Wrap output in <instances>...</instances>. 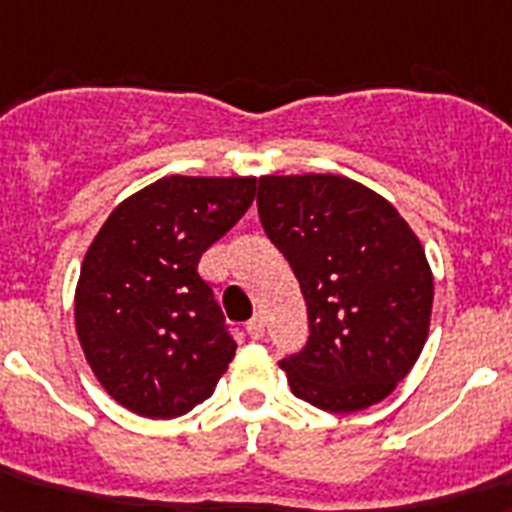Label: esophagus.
I'll return each mask as SVG.
<instances>
[{
    "label": "esophagus",
    "instance_id": "34e87169",
    "mask_svg": "<svg viewBox=\"0 0 512 512\" xmlns=\"http://www.w3.org/2000/svg\"><path fill=\"white\" fill-rule=\"evenodd\" d=\"M246 332L251 340H261L264 337V316H253L251 322L246 324Z\"/></svg>",
    "mask_w": 512,
    "mask_h": 512
}]
</instances>
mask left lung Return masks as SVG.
I'll use <instances>...</instances> for the list:
<instances>
[{
	"label": "left lung",
	"mask_w": 512,
	"mask_h": 512,
	"mask_svg": "<svg viewBox=\"0 0 512 512\" xmlns=\"http://www.w3.org/2000/svg\"><path fill=\"white\" fill-rule=\"evenodd\" d=\"M264 232L290 261L308 342L282 358L295 398L363 411L405 379L432 319L434 277L398 209L342 175L259 177Z\"/></svg>",
	"instance_id": "obj_1"
}]
</instances>
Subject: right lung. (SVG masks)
I'll use <instances>...</instances> for the list:
<instances>
[{"instance_id":"1","label":"right lung","mask_w":512,"mask_h":512,"mask_svg":"<svg viewBox=\"0 0 512 512\" xmlns=\"http://www.w3.org/2000/svg\"><path fill=\"white\" fill-rule=\"evenodd\" d=\"M256 177H162L125 198L88 248L75 329L122 408L177 418L211 398L238 342L198 261L248 211Z\"/></svg>"}]
</instances>
